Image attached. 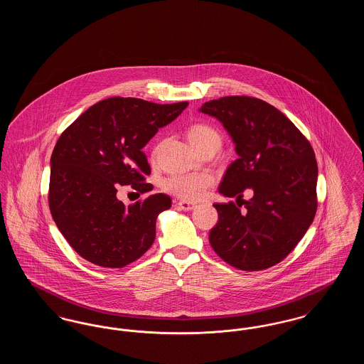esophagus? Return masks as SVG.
<instances>
[{"label": "esophagus", "instance_id": "34e87169", "mask_svg": "<svg viewBox=\"0 0 364 364\" xmlns=\"http://www.w3.org/2000/svg\"><path fill=\"white\" fill-rule=\"evenodd\" d=\"M177 206L181 208V210H184V211H191V210H193V208H196L195 203H191V202H187V200H180V202L177 203Z\"/></svg>", "mask_w": 364, "mask_h": 364}]
</instances>
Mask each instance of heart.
<instances>
[{
  "label": "heart",
  "instance_id": "b5f03b06",
  "mask_svg": "<svg viewBox=\"0 0 364 364\" xmlns=\"http://www.w3.org/2000/svg\"><path fill=\"white\" fill-rule=\"evenodd\" d=\"M191 144L198 150H203L208 146L221 144L220 134L208 124H193L188 129ZM214 183V177L206 172L199 173L173 174L164 183V188L177 198L196 200L200 199L208 187Z\"/></svg>",
  "mask_w": 364,
  "mask_h": 364
}]
</instances>
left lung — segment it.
Instances as JSON below:
<instances>
[{
    "instance_id": "obj_1",
    "label": "left lung",
    "mask_w": 364,
    "mask_h": 364,
    "mask_svg": "<svg viewBox=\"0 0 364 364\" xmlns=\"http://www.w3.org/2000/svg\"><path fill=\"white\" fill-rule=\"evenodd\" d=\"M235 143L239 158L226 169L220 193L242 200L215 203L218 223L208 240L230 266L257 272L288 257L316 213L318 165L311 144L284 113L258 98L224 97L202 105Z\"/></svg>"
}]
</instances>
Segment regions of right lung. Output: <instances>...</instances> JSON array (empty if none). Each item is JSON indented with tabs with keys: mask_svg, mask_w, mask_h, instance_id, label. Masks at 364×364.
Instances as JSON below:
<instances>
[{
	"mask_svg": "<svg viewBox=\"0 0 364 364\" xmlns=\"http://www.w3.org/2000/svg\"><path fill=\"white\" fill-rule=\"evenodd\" d=\"M188 102L159 105L107 98L88 107L61 134L50 158L49 208L70 247L102 267H124L156 240V217L171 208L165 193L125 206L120 186L151 190V169L141 149L173 122Z\"/></svg>",
	"mask_w": 364,
	"mask_h": 364,
	"instance_id": "obj_1",
	"label": "right lung"
}]
</instances>
